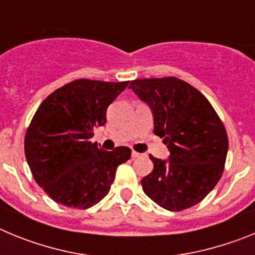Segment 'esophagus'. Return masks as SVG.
Wrapping results in <instances>:
<instances>
[{
	"label": "esophagus",
	"mask_w": 255,
	"mask_h": 255,
	"mask_svg": "<svg viewBox=\"0 0 255 255\" xmlns=\"http://www.w3.org/2000/svg\"><path fill=\"white\" fill-rule=\"evenodd\" d=\"M140 153H138V152H135V150H132V153H131V158L132 159H135V158H139V157H140Z\"/></svg>",
	"instance_id": "esophagus-1"
}]
</instances>
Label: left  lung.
<instances>
[{"instance_id": "left-lung-1", "label": "left lung", "mask_w": 255, "mask_h": 255, "mask_svg": "<svg viewBox=\"0 0 255 255\" xmlns=\"http://www.w3.org/2000/svg\"><path fill=\"white\" fill-rule=\"evenodd\" d=\"M129 88L152 108L154 134L170 150L167 161L149 155L154 166L141 180L144 193L167 211L195 206L224 172L229 150L224 123L203 94L175 76L136 79Z\"/></svg>"}]
</instances>
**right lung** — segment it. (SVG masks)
<instances>
[{
    "mask_svg": "<svg viewBox=\"0 0 255 255\" xmlns=\"http://www.w3.org/2000/svg\"><path fill=\"white\" fill-rule=\"evenodd\" d=\"M129 82L78 79L56 89L40 103L26 129L24 149L35 182L56 203L87 209L111 189L119 164L131 149L111 152L92 143L105 125L106 112Z\"/></svg>",
    "mask_w": 255,
    "mask_h": 255,
    "instance_id": "1",
    "label": "right lung"
}]
</instances>
